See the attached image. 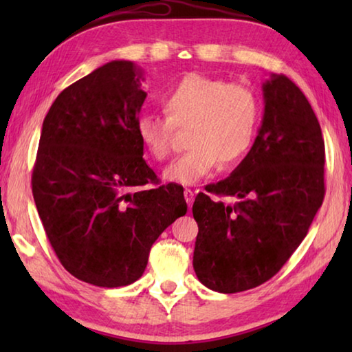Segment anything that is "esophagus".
Masks as SVG:
<instances>
[{"mask_svg":"<svg viewBox=\"0 0 352 352\" xmlns=\"http://www.w3.org/2000/svg\"><path fill=\"white\" fill-rule=\"evenodd\" d=\"M184 200H186V204L189 205V206H192V204H194V197H195V194H194V190H190V189H184Z\"/></svg>","mask_w":352,"mask_h":352,"instance_id":"esophagus-1","label":"esophagus"}]
</instances>
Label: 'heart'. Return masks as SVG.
I'll return each instance as SVG.
<instances>
[{
  "mask_svg": "<svg viewBox=\"0 0 352 352\" xmlns=\"http://www.w3.org/2000/svg\"><path fill=\"white\" fill-rule=\"evenodd\" d=\"M166 118L142 115L135 132L148 157H169L174 129H188L189 151L163 170L169 183L192 186L222 164L241 162L253 144L259 122V100L250 88L199 73L182 77L163 94Z\"/></svg>",
  "mask_w": 352,
  "mask_h": 352,
  "instance_id": "b5f03b06",
  "label": "heart"
}]
</instances>
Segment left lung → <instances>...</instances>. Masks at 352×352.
<instances>
[{
    "label": "left lung",
    "mask_w": 352,
    "mask_h": 352,
    "mask_svg": "<svg viewBox=\"0 0 352 352\" xmlns=\"http://www.w3.org/2000/svg\"><path fill=\"white\" fill-rule=\"evenodd\" d=\"M264 116L247 157L192 205L199 225L192 265L199 281L236 294L269 281L305 239L324 197V141L318 119L289 77L262 83Z\"/></svg>",
    "instance_id": "left-lung-1"
}]
</instances>
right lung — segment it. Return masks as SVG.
Here are the masks:
<instances>
[{"mask_svg":"<svg viewBox=\"0 0 352 352\" xmlns=\"http://www.w3.org/2000/svg\"><path fill=\"white\" fill-rule=\"evenodd\" d=\"M142 69L113 60L58 94L41 127L32 194L58 261L98 287L146 270L158 236L188 211L183 188L157 182L135 126L147 93Z\"/></svg>","mask_w":352,"mask_h":352,"instance_id":"1","label":"right lung"}]
</instances>
